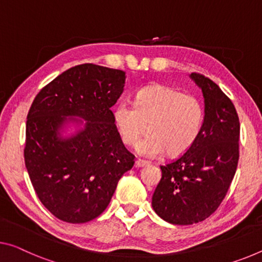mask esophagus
<instances>
[{"instance_id":"obj_1","label":"esophagus","mask_w":262,"mask_h":262,"mask_svg":"<svg viewBox=\"0 0 262 262\" xmlns=\"http://www.w3.org/2000/svg\"><path fill=\"white\" fill-rule=\"evenodd\" d=\"M147 165H148V162H146V160L138 159V160H136L135 167H144V166H147Z\"/></svg>"}]
</instances>
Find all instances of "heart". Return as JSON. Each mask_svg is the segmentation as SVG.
<instances>
[{"label": "heart", "instance_id": "1", "mask_svg": "<svg viewBox=\"0 0 262 262\" xmlns=\"http://www.w3.org/2000/svg\"><path fill=\"white\" fill-rule=\"evenodd\" d=\"M123 143L137 144L138 154L155 157L186 152L195 143L204 123L203 105L195 97L165 85H150L137 92L135 103L120 102L114 110Z\"/></svg>", "mask_w": 262, "mask_h": 262}]
</instances>
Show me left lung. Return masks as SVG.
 <instances>
[{
    "mask_svg": "<svg viewBox=\"0 0 262 262\" xmlns=\"http://www.w3.org/2000/svg\"><path fill=\"white\" fill-rule=\"evenodd\" d=\"M204 96L205 116L195 143L160 166L162 179L152 207L173 225H192L216 211L228 191L239 160L240 123L232 100L200 74L190 75Z\"/></svg>",
    "mask_w": 262,
    "mask_h": 262,
    "instance_id": "8db88e82",
    "label": "left lung"
}]
</instances>
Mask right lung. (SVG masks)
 <instances>
[{
  "label": "right lung",
  "mask_w": 262,
  "mask_h": 262,
  "mask_svg": "<svg viewBox=\"0 0 262 262\" xmlns=\"http://www.w3.org/2000/svg\"><path fill=\"white\" fill-rule=\"evenodd\" d=\"M125 72L86 63L43 88L27 116L24 162L44 207L59 220L83 224L105 211L135 156L116 127L114 106ZM79 126L62 136L67 125Z\"/></svg>",
  "instance_id": "1"
}]
</instances>
